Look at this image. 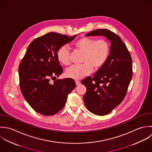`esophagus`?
<instances>
[{
    "label": "esophagus",
    "mask_w": 152,
    "mask_h": 152,
    "mask_svg": "<svg viewBox=\"0 0 152 152\" xmlns=\"http://www.w3.org/2000/svg\"><path fill=\"white\" fill-rule=\"evenodd\" d=\"M75 82H76V85H79L80 83V81H79V80H76Z\"/></svg>",
    "instance_id": "esophagus-1"
}]
</instances>
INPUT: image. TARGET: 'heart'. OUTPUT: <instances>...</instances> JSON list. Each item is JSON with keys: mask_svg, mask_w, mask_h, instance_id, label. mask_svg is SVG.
I'll return each instance as SVG.
<instances>
[{"mask_svg": "<svg viewBox=\"0 0 152 152\" xmlns=\"http://www.w3.org/2000/svg\"><path fill=\"white\" fill-rule=\"evenodd\" d=\"M76 49L83 53L80 65H74L67 69L65 74L67 77L75 80H80L85 76L91 74L93 69L102 68L110 52V44L104 39L97 40L95 38L83 37L74 43ZM57 59L61 64L68 66L70 64L69 48L63 45L57 52Z\"/></svg>", "mask_w": 152, "mask_h": 152, "instance_id": "obj_1", "label": "heart"}]
</instances>
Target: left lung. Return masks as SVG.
Wrapping results in <instances>:
<instances>
[{"instance_id":"obj_1","label":"left lung","mask_w":152,"mask_h":152,"mask_svg":"<svg viewBox=\"0 0 152 152\" xmlns=\"http://www.w3.org/2000/svg\"><path fill=\"white\" fill-rule=\"evenodd\" d=\"M103 36L110 41L107 61L93 76L82 80L86 88L83 100L91 113L104 116L110 113L124 99L132 78V59L121 38L106 29L91 31L86 34Z\"/></svg>"}]
</instances>
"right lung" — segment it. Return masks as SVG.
<instances>
[{
	"instance_id": "obj_1",
	"label": "right lung",
	"mask_w": 152,
	"mask_h": 152,
	"mask_svg": "<svg viewBox=\"0 0 152 152\" xmlns=\"http://www.w3.org/2000/svg\"><path fill=\"white\" fill-rule=\"evenodd\" d=\"M68 36L50 32L34 39L19 66V84L25 100L36 112L52 116L64 106L67 95L76 87L72 78L56 79L63 72L57 59L61 46L73 40Z\"/></svg>"
}]
</instances>
